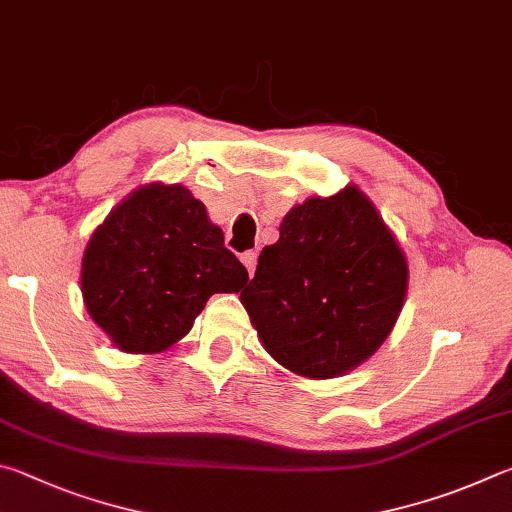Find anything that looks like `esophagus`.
<instances>
[{
	"instance_id": "esophagus-1",
	"label": "esophagus",
	"mask_w": 512,
	"mask_h": 512,
	"mask_svg": "<svg viewBox=\"0 0 512 512\" xmlns=\"http://www.w3.org/2000/svg\"><path fill=\"white\" fill-rule=\"evenodd\" d=\"M240 261H242V265L247 267L249 276H254V272H256V263H258V256H256V251H245V254L240 256Z\"/></svg>"
}]
</instances>
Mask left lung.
I'll return each mask as SVG.
<instances>
[{
    "label": "left lung",
    "instance_id": "left-lung-1",
    "mask_svg": "<svg viewBox=\"0 0 512 512\" xmlns=\"http://www.w3.org/2000/svg\"><path fill=\"white\" fill-rule=\"evenodd\" d=\"M240 292L263 346L303 378L355 369L389 337L407 294V261L369 197L346 186L285 215Z\"/></svg>",
    "mask_w": 512,
    "mask_h": 512
}]
</instances>
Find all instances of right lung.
I'll return each instance as SVG.
<instances>
[{
    "instance_id": "obj_1",
    "label": "right lung",
    "mask_w": 512,
    "mask_h": 512,
    "mask_svg": "<svg viewBox=\"0 0 512 512\" xmlns=\"http://www.w3.org/2000/svg\"><path fill=\"white\" fill-rule=\"evenodd\" d=\"M247 281L204 204L179 184H148L116 206L89 240L80 272L89 315L125 353L173 346L211 294Z\"/></svg>"
}]
</instances>
